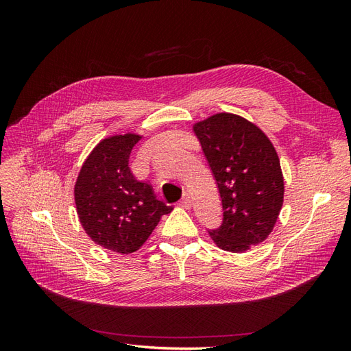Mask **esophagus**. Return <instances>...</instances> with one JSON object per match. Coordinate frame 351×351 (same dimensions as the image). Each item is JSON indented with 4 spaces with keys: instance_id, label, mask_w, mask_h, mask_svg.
Returning <instances> with one entry per match:
<instances>
[{
    "instance_id": "1",
    "label": "esophagus",
    "mask_w": 351,
    "mask_h": 351,
    "mask_svg": "<svg viewBox=\"0 0 351 351\" xmlns=\"http://www.w3.org/2000/svg\"><path fill=\"white\" fill-rule=\"evenodd\" d=\"M180 206L186 208V209H189L190 206H192V199H190V196H189L187 193H184V196L182 197V200H180Z\"/></svg>"
}]
</instances>
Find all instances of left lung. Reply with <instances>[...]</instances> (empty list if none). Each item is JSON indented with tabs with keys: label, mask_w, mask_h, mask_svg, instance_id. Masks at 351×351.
Returning a JSON list of instances; mask_svg holds the SVG:
<instances>
[{
	"label": "left lung",
	"mask_w": 351,
	"mask_h": 351,
	"mask_svg": "<svg viewBox=\"0 0 351 351\" xmlns=\"http://www.w3.org/2000/svg\"><path fill=\"white\" fill-rule=\"evenodd\" d=\"M222 202V224L209 236L222 250L243 253L274 230L284 178L274 145L258 125L219 112L193 125Z\"/></svg>",
	"instance_id": "8db88e82"
}]
</instances>
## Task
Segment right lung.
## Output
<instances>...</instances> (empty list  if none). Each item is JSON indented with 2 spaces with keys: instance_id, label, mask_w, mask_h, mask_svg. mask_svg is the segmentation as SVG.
<instances>
[{
  "instance_id": "1",
  "label": "right lung",
  "mask_w": 351,
  "mask_h": 351,
  "mask_svg": "<svg viewBox=\"0 0 351 351\" xmlns=\"http://www.w3.org/2000/svg\"><path fill=\"white\" fill-rule=\"evenodd\" d=\"M142 136L115 134L101 141L83 162L74 184L80 224L104 249L129 254L142 247L162 215L173 210L149 183L136 180L129 159Z\"/></svg>"
}]
</instances>
